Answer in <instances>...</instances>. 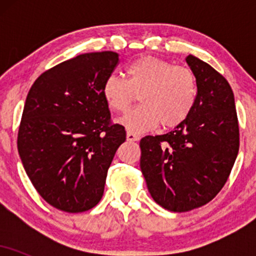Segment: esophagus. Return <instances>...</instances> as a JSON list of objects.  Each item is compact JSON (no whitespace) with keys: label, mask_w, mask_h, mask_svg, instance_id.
Here are the masks:
<instances>
[{"label":"esophagus","mask_w":256,"mask_h":256,"mask_svg":"<svg viewBox=\"0 0 256 256\" xmlns=\"http://www.w3.org/2000/svg\"><path fill=\"white\" fill-rule=\"evenodd\" d=\"M126 138H128V140H130V142H136V140H140V136L136 134H134V132L128 131V134H126Z\"/></svg>","instance_id":"34e87169"}]
</instances>
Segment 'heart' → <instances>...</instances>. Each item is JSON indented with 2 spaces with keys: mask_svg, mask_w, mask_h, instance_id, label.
Segmentation results:
<instances>
[{
  "mask_svg": "<svg viewBox=\"0 0 256 256\" xmlns=\"http://www.w3.org/2000/svg\"><path fill=\"white\" fill-rule=\"evenodd\" d=\"M125 79L108 76L102 95L108 107L124 113L136 96L142 106L131 110L119 124L130 132H144L160 124L164 128L180 125L198 100V80L192 70L155 56H143L125 67Z\"/></svg>",
  "mask_w": 256,
  "mask_h": 256,
  "instance_id": "obj_1",
  "label": "heart"
}]
</instances>
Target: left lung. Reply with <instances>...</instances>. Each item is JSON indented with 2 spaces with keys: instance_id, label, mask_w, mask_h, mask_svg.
<instances>
[{
  "instance_id": "8db88e82",
  "label": "left lung",
  "mask_w": 256,
  "mask_h": 256,
  "mask_svg": "<svg viewBox=\"0 0 256 256\" xmlns=\"http://www.w3.org/2000/svg\"><path fill=\"white\" fill-rule=\"evenodd\" d=\"M186 64L198 80V100L174 130L140 140V171L158 204L188 212L218 195L240 149L234 92L228 80L196 56Z\"/></svg>"
}]
</instances>
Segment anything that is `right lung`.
<instances>
[{"mask_svg":"<svg viewBox=\"0 0 256 256\" xmlns=\"http://www.w3.org/2000/svg\"><path fill=\"white\" fill-rule=\"evenodd\" d=\"M119 62L114 52H86L48 70L26 98L18 152L42 198L68 213L98 204L124 126L112 124L102 95Z\"/></svg>","mask_w":256,"mask_h":256,"instance_id":"obj_1","label":"right lung"}]
</instances>
